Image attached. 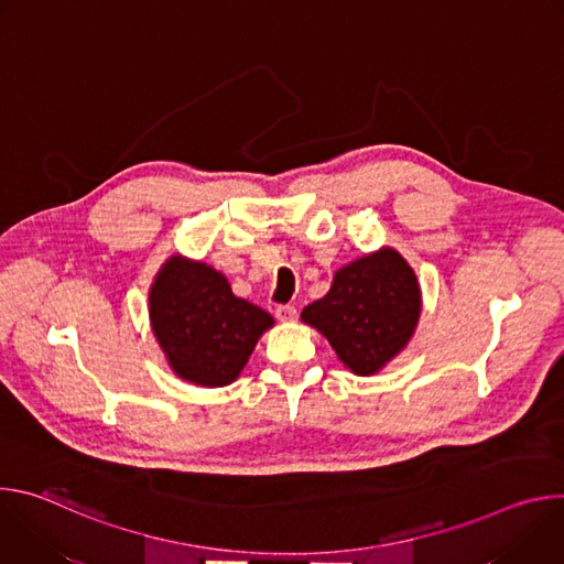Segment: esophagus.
Here are the masks:
<instances>
[{
	"label": "esophagus",
	"instance_id": "1",
	"mask_svg": "<svg viewBox=\"0 0 564 564\" xmlns=\"http://www.w3.org/2000/svg\"><path fill=\"white\" fill-rule=\"evenodd\" d=\"M276 316H279V321H294L296 318V307L294 305H279L276 307Z\"/></svg>",
	"mask_w": 564,
	"mask_h": 564
}]
</instances>
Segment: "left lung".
I'll use <instances>...</instances> for the list:
<instances>
[{
	"label": "left lung",
	"mask_w": 564,
	"mask_h": 564,
	"mask_svg": "<svg viewBox=\"0 0 564 564\" xmlns=\"http://www.w3.org/2000/svg\"><path fill=\"white\" fill-rule=\"evenodd\" d=\"M422 312L413 268L392 248L341 268L330 292L303 307L301 318L316 328L355 375L379 372L406 348Z\"/></svg>",
	"instance_id": "left-lung-1"
}]
</instances>
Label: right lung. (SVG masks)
<instances>
[{"label":"right lung","mask_w":564,"mask_h":564,"mask_svg":"<svg viewBox=\"0 0 564 564\" xmlns=\"http://www.w3.org/2000/svg\"><path fill=\"white\" fill-rule=\"evenodd\" d=\"M149 318L170 368L205 388L231 383L274 326L265 310L234 296L220 272L183 257L167 259L155 274Z\"/></svg>","instance_id":"obj_1"}]
</instances>
